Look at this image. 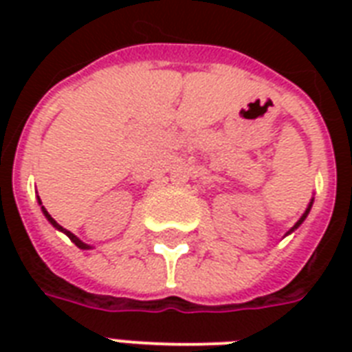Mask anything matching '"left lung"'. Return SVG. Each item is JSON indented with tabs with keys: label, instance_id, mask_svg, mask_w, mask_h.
<instances>
[{
	"label": "left lung",
	"instance_id": "8db88e82",
	"mask_svg": "<svg viewBox=\"0 0 352 352\" xmlns=\"http://www.w3.org/2000/svg\"><path fill=\"white\" fill-rule=\"evenodd\" d=\"M312 203H314V197H312V199H311V203H309V206H307V210H305V212H303V215H301L300 219H298V223H296V225H294V226H292V228H290V230H289V232H287V234H285V235H289V234H292V232H294V230H296V228H300V225H301V223H303V221H305V219H307V215H309V212H311V208H312Z\"/></svg>",
	"mask_w": 352,
	"mask_h": 352
}]
</instances>
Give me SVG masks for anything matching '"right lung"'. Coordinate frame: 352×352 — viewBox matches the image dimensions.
<instances>
[{
  "label": "right lung",
  "mask_w": 352,
  "mask_h": 352,
  "mask_svg": "<svg viewBox=\"0 0 352 352\" xmlns=\"http://www.w3.org/2000/svg\"><path fill=\"white\" fill-rule=\"evenodd\" d=\"M38 203H40V206H41V201H40V197H38ZM41 212H43V215H45V219L49 221V223H51V225L54 226V228H56V230L63 232V234L67 235L69 239L73 241L74 245L78 246V248H82V250H89V248H93V246H91V245H87V243H84V241H80L78 237H76V235L73 234V232L65 230V228H63V226H60V225H58L56 221H54V219H52V217H51V214H49V212H47V210H45V206H41Z\"/></svg>",
  "instance_id": "1"
}]
</instances>
